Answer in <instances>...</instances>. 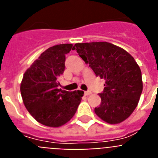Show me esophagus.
<instances>
[{
  "label": "esophagus",
  "mask_w": 158,
  "mask_h": 158,
  "mask_svg": "<svg viewBox=\"0 0 158 158\" xmlns=\"http://www.w3.org/2000/svg\"><path fill=\"white\" fill-rule=\"evenodd\" d=\"M91 91H85V96H89V95H90L91 94Z\"/></svg>",
  "instance_id": "esophagus-1"
}]
</instances>
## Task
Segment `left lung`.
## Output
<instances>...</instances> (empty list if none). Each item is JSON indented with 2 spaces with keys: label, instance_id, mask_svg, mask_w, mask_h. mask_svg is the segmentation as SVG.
<instances>
[{
  "label": "left lung",
  "instance_id": "left-lung-1",
  "mask_svg": "<svg viewBox=\"0 0 158 158\" xmlns=\"http://www.w3.org/2000/svg\"><path fill=\"white\" fill-rule=\"evenodd\" d=\"M79 56L96 77L105 80L101 104L95 113L110 124L124 121L136 108L142 92V73L135 58L123 48L107 42L76 43Z\"/></svg>",
  "mask_w": 158,
  "mask_h": 158
}]
</instances>
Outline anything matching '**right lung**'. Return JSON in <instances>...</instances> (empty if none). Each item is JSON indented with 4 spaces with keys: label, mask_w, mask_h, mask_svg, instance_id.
Here are the masks:
<instances>
[{
    "label": "right lung",
    "mask_w": 158,
    "mask_h": 158,
    "mask_svg": "<svg viewBox=\"0 0 158 158\" xmlns=\"http://www.w3.org/2000/svg\"><path fill=\"white\" fill-rule=\"evenodd\" d=\"M72 44L54 46L46 50L24 73L20 93L23 104L36 121L58 127L76 113L84 92L58 89V78L65 70V54Z\"/></svg>",
    "instance_id": "obj_1"
}]
</instances>
